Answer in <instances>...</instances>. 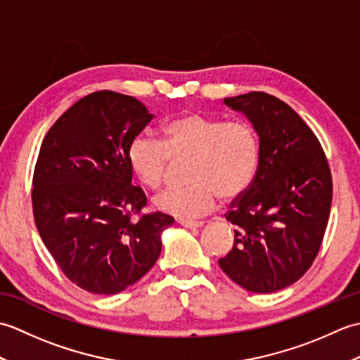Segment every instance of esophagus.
<instances>
[{
	"instance_id": "obj_1",
	"label": "esophagus",
	"mask_w": 360,
	"mask_h": 360,
	"mask_svg": "<svg viewBox=\"0 0 360 360\" xmlns=\"http://www.w3.org/2000/svg\"><path fill=\"white\" fill-rule=\"evenodd\" d=\"M178 223L182 227H187V229H200L204 224V223H201V221H187V219H179Z\"/></svg>"
}]
</instances>
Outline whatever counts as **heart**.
Listing matches in <instances>:
<instances>
[{
  "mask_svg": "<svg viewBox=\"0 0 360 360\" xmlns=\"http://www.w3.org/2000/svg\"><path fill=\"white\" fill-rule=\"evenodd\" d=\"M262 147L258 134L246 122H226L184 112L162 127V142L136 136L128 147V164L143 187L165 184L170 162H187L186 188L170 190L155 200L168 215L198 218L218 200L233 201L254 182Z\"/></svg>",
  "mask_w": 360,
  "mask_h": 360,
  "instance_id": "obj_1",
  "label": "heart"
}]
</instances>
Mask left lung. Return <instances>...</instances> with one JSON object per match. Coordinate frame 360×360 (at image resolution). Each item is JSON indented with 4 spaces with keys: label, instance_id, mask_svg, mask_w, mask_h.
<instances>
[{
    "label": "left lung",
    "instance_id": "left-lung-1",
    "mask_svg": "<svg viewBox=\"0 0 360 360\" xmlns=\"http://www.w3.org/2000/svg\"><path fill=\"white\" fill-rule=\"evenodd\" d=\"M224 103L254 125L262 158L226 213L235 240L218 263L250 292H275L302 278L319 254L333 200L330 165L312 129L280 98L254 91Z\"/></svg>",
    "mask_w": 360,
    "mask_h": 360
}]
</instances>
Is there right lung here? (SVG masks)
Returning a JSON list of instances; mask_svg holds the SVG:
<instances>
[{
	"instance_id": "obj_1",
	"label": "right lung",
	"mask_w": 360,
	"mask_h": 360,
	"mask_svg": "<svg viewBox=\"0 0 360 360\" xmlns=\"http://www.w3.org/2000/svg\"><path fill=\"white\" fill-rule=\"evenodd\" d=\"M155 117L131 96L97 91L75 102L44 136L32 181L34 219L60 269L93 294L134 285L159 258L162 212L131 184L128 147Z\"/></svg>"
}]
</instances>
